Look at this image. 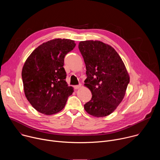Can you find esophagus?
I'll use <instances>...</instances> for the list:
<instances>
[{
    "label": "esophagus",
    "instance_id": "obj_1",
    "mask_svg": "<svg viewBox=\"0 0 160 160\" xmlns=\"http://www.w3.org/2000/svg\"><path fill=\"white\" fill-rule=\"evenodd\" d=\"M81 87H82V85H81V84H79V85H78L74 86V88L76 89V90H77V89H79Z\"/></svg>",
    "mask_w": 160,
    "mask_h": 160
}]
</instances>
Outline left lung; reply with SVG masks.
I'll return each mask as SVG.
<instances>
[{"label":"left lung","mask_w":160,"mask_h":160,"mask_svg":"<svg viewBox=\"0 0 160 160\" xmlns=\"http://www.w3.org/2000/svg\"><path fill=\"white\" fill-rule=\"evenodd\" d=\"M78 48L86 66L85 85L92 95L84 109L94 117H106L125 94L130 77L125 64L115 49L100 41H82Z\"/></svg>","instance_id":"1"}]
</instances>
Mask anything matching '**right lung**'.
<instances>
[{
    "label": "right lung",
    "instance_id": "1",
    "mask_svg": "<svg viewBox=\"0 0 160 160\" xmlns=\"http://www.w3.org/2000/svg\"><path fill=\"white\" fill-rule=\"evenodd\" d=\"M75 45L72 40L54 39L40 45L27 59L21 73L25 94L38 112L47 115L59 112L73 92L63 66L65 56Z\"/></svg>",
    "mask_w": 160,
    "mask_h": 160
}]
</instances>
